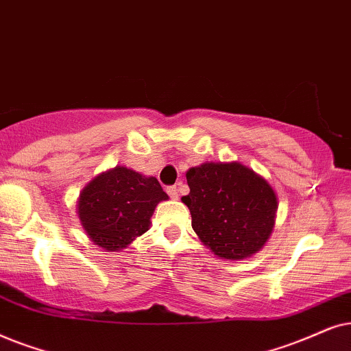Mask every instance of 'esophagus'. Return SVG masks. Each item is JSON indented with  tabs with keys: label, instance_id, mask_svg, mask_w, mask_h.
Returning <instances> with one entry per match:
<instances>
[{
	"label": "esophagus",
	"instance_id": "esophagus-1",
	"mask_svg": "<svg viewBox=\"0 0 351 351\" xmlns=\"http://www.w3.org/2000/svg\"><path fill=\"white\" fill-rule=\"evenodd\" d=\"M167 193H168V195H170V197H171L173 200L178 199V197H180V184L168 186V188H167Z\"/></svg>",
	"mask_w": 351,
	"mask_h": 351
}]
</instances>
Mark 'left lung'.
I'll use <instances>...</instances> for the list:
<instances>
[{"instance_id":"left-lung-1","label":"left lung","mask_w":351,"mask_h":351,"mask_svg":"<svg viewBox=\"0 0 351 351\" xmlns=\"http://www.w3.org/2000/svg\"><path fill=\"white\" fill-rule=\"evenodd\" d=\"M189 194L181 197L193 230L215 255L242 260L269 239L278 197L268 181L239 162H207L186 173Z\"/></svg>"}]
</instances>
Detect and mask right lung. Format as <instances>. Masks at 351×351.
<instances>
[{
    "mask_svg": "<svg viewBox=\"0 0 351 351\" xmlns=\"http://www.w3.org/2000/svg\"><path fill=\"white\" fill-rule=\"evenodd\" d=\"M167 199L154 176L115 167L83 188L78 199V218L96 245L107 252H119L149 230L157 204Z\"/></svg>",
    "mask_w": 351,
    "mask_h": 351,
    "instance_id": "1",
    "label": "right lung"
}]
</instances>
